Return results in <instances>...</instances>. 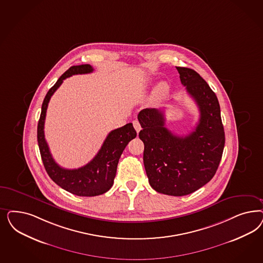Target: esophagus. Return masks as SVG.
I'll return each instance as SVG.
<instances>
[{
	"mask_svg": "<svg viewBox=\"0 0 263 263\" xmlns=\"http://www.w3.org/2000/svg\"><path fill=\"white\" fill-rule=\"evenodd\" d=\"M133 125H134V127L136 128V133L138 134V133L141 130V126H140L138 120H135V121L133 122Z\"/></svg>",
	"mask_w": 263,
	"mask_h": 263,
	"instance_id": "34e87169",
	"label": "esophagus"
}]
</instances>
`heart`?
I'll return each mask as SVG.
<instances>
[{
    "label": "heart",
    "mask_w": 263,
    "mask_h": 263,
    "mask_svg": "<svg viewBox=\"0 0 263 263\" xmlns=\"http://www.w3.org/2000/svg\"><path fill=\"white\" fill-rule=\"evenodd\" d=\"M167 90H168L167 85L165 84V83H161V84L158 85V87L156 89V95L159 96V97H161V96L166 93Z\"/></svg>",
    "instance_id": "b5f03b06"
}]
</instances>
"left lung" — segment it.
<instances>
[{"label":"left lung","instance_id":"1","mask_svg":"<svg viewBox=\"0 0 263 263\" xmlns=\"http://www.w3.org/2000/svg\"><path fill=\"white\" fill-rule=\"evenodd\" d=\"M180 80L200 112L195 129L179 136L165 127L163 111L146 108L137 119L144 143L143 162L149 183L163 195L182 196L207 184L219 167L224 130L219 101L207 82L192 68L176 67Z\"/></svg>","mask_w":263,"mask_h":263}]
</instances>
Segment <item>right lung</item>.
I'll return each mask as SVG.
<instances>
[{
	"mask_svg": "<svg viewBox=\"0 0 263 263\" xmlns=\"http://www.w3.org/2000/svg\"><path fill=\"white\" fill-rule=\"evenodd\" d=\"M93 70V67L90 65L73 66L68 68L46 93L37 124V143L47 174L62 189L79 196H96L110 190L116 175L119 159L128 142L136 137V129L132 123L112 130L93 160L77 170L63 168L52 158L43 130L51 97L66 78L74 74L90 73Z\"/></svg>",
	"mask_w": 263,
	"mask_h": 263,
	"instance_id": "right-lung-1",
	"label": "right lung"
}]
</instances>
